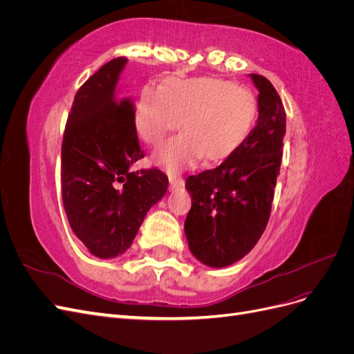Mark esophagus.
<instances>
[{
  "label": "esophagus",
  "mask_w": 354,
  "mask_h": 354,
  "mask_svg": "<svg viewBox=\"0 0 354 354\" xmlns=\"http://www.w3.org/2000/svg\"><path fill=\"white\" fill-rule=\"evenodd\" d=\"M183 186H185V180L181 177H174V176L169 177V187L171 189H178V187H183Z\"/></svg>",
  "instance_id": "1"
}]
</instances>
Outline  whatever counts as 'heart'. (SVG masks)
Wrapping results in <instances>:
<instances>
[{
	"instance_id": "heart-1",
	"label": "heart",
	"mask_w": 354,
	"mask_h": 354,
	"mask_svg": "<svg viewBox=\"0 0 354 354\" xmlns=\"http://www.w3.org/2000/svg\"><path fill=\"white\" fill-rule=\"evenodd\" d=\"M259 113L254 93L220 78H168L164 87L146 85L134 109L137 136L149 146H159L153 162L168 174L195 167L205 156L211 162L227 159L248 138Z\"/></svg>"
}]
</instances>
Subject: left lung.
<instances>
[{"mask_svg": "<svg viewBox=\"0 0 354 354\" xmlns=\"http://www.w3.org/2000/svg\"><path fill=\"white\" fill-rule=\"evenodd\" d=\"M259 120L236 152L217 168L186 180L192 208L185 221L189 250L202 264L227 267L248 254L266 230L282 162L286 113L279 94L261 75Z\"/></svg>", "mask_w": 354, "mask_h": 354, "instance_id": "obj_1", "label": "left lung"}]
</instances>
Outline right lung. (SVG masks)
Wrapping results in <instances>:
<instances>
[{
  "mask_svg": "<svg viewBox=\"0 0 354 354\" xmlns=\"http://www.w3.org/2000/svg\"><path fill=\"white\" fill-rule=\"evenodd\" d=\"M125 57L103 65L75 94L62 143V199L77 238L99 259L127 252L147 211L162 199L168 177L131 171L145 153L134 106L121 99Z\"/></svg>",
  "mask_w": 354,
  "mask_h": 354,
  "instance_id": "1",
  "label": "right lung"
}]
</instances>
